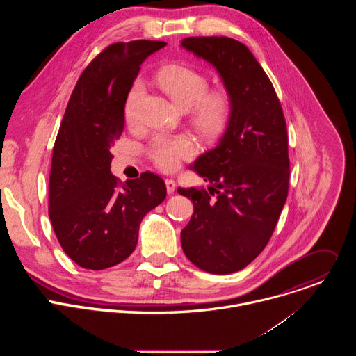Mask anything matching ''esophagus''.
Listing matches in <instances>:
<instances>
[{
    "instance_id": "obj_1",
    "label": "esophagus",
    "mask_w": 356,
    "mask_h": 356,
    "mask_svg": "<svg viewBox=\"0 0 356 356\" xmlns=\"http://www.w3.org/2000/svg\"><path fill=\"white\" fill-rule=\"evenodd\" d=\"M165 184H166L168 194L175 193V190H176V183H175V180H172V179H166V180H165Z\"/></svg>"
}]
</instances>
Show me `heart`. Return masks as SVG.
I'll list each match as a JSON object with an SVG mask.
<instances>
[{
	"label": "heart",
	"instance_id": "obj_1",
	"mask_svg": "<svg viewBox=\"0 0 356 356\" xmlns=\"http://www.w3.org/2000/svg\"><path fill=\"white\" fill-rule=\"evenodd\" d=\"M155 83L176 106L188 110L190 121L201 135L213 138L227 127L232 110L231 97L225 90L207 91L209 79L202 73L184 65H169L156 73ZM142 95L143 87L136 81L125 99L124 113L128 122L135 121ZM149 154L159 169L173 172L181 159H188L195 154V145L186 135H158L150 143Z\"/></svg>",
	"mask_w": 356,
	"mask_h": 356
}]
</instances>
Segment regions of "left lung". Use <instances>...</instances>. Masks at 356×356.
Returning <instances> with one entry per match:
<instances>
[{
	"label": "left lung",
	"mask_w": 356,
	"mask_h": 356,
	"mask_svg": "<svg viewBox=\"0 0 356 356\" xmlns=\"http://www.w3.org/2000/svg\"><path fill=\"white\" fill-rule=\"evenodd\" d=\"M181 47L216 67L232 103L218 145L191 166L210 186L177 188L194 206L181 248L201 270L228 275L264 250L283 210L290 176L286 121L269 77L243 43L195 36Z\"/></svg>",
	"instance_id": "obj_1"
}]
</instances>
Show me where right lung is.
I'll return each mask as SVG.
<instances>
[{"mask_svg": "<svg viewBox=\"0 0 356 356\" xmlns=\"http://www.w3.org/2000/svg\"><path fill=\"white\" fill-rule=\"evenodd\" d=\"M159 40L118 42L84 69L70 95L54 146L49 218L66 255L79 266L103 270L135 250L147 211L166 197L150 172L121 183L111 173V147L125 125V99Z\"/></svg>", "mask_w": 356, "mask_h": 356, "instance_id": "right-lung-1", "label": "right lung"}]
</instances>
